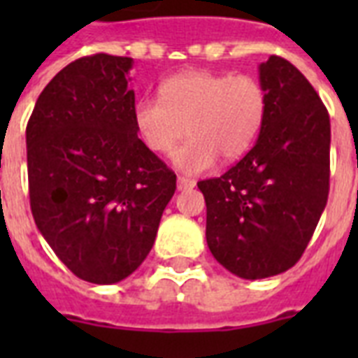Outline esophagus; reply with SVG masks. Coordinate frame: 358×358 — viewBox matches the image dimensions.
<instances>
[{"label": "esophagus", "mask_w": 358, "mask_h": 358, "mask_svg": "<svg viewBox=\"0 0 358 358\" xmlns=\"http://www.w3.org/2000/svg\"><path fill=\"white\" fill-rule=\"evenodd\" d=\"M195 187V180L185 178V176H178V191L193 189Z\"/></svg>", "instance_id": "esophagus-1"}]
</instances>
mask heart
<instances>
[{
  "mask_svg": "<svg viewBox=\"0 0 358 358\" xmlns=\"http://www.w3.org/2000/svg\"><path fill=\"white\" fill-rule=\"evenodd\" d=\"M264 117L266 91L255 76L202 69L171 76L159 85V98H141L134 109L135 128L156 154H169L187 131L189 139L173 156L185 173L212 167L215 157L243 156Z\"/></svg>",
  "mask_w": 358,
  "mask_h": 358,
  "instance_id": "b5f03b06",
  "label": "heart"
}]
</instances>
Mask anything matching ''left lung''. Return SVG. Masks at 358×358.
<instances>
[{"mask_svg": "<svg viewBox=\"0 0 358 358\" xmlns=\"http://www.w3.org/2000/svg\"><path fill=\"white\" fill-rule=\"evenodd\" d=\"M266 117L256 145L223 176L199 182L213 258L241 278L297 264L329 196L331 122L305 76L282 57L258 66Z\"/></svg>", "mask_w": 358, "mask_h": 358, "instance_id": "8db88e82", "label": "left lung"}]
</instances>
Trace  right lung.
Returning a JSON list of instances; mask_svg holds the SVG:
<instances>
[{
	"mask_svg": "<svg viewBox=\"0 0 358 358\" xmlns=\"http://www.w3.org/2000/svg\"><path fill=\"white\" fill-rule=\"evenodd\" d=\"M131 57L66 64L25 129L36 229L81 280L115 284L150 252L176 174L137 137Z\"/></svg>",
	"mask_w": 358,
	"mask_h": 358,
	"instance_id": "obj_1",
	"label": "right lung"
}]
</instances>
